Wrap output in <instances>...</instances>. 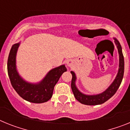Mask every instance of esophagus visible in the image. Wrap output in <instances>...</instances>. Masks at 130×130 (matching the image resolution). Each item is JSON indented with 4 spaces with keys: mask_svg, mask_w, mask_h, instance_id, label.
<instances>
[{
    "mask_svg": "<svg viewBox=\"0 0 130 130\" xmlns=\"http://www.w3.org/2000/svg\"><path fill=\"white\" fill-rule=\"evenodd\" d=\"M72 64H73V61H72V60H68L67 61H66V65H67V66H69V67H70V66H72Z\"/></svg>",
    "mask_w": 130,
    "mask_h": 130,
    "instance_id": "obj_1",
    "label": "esophagus"
}]
</instances>
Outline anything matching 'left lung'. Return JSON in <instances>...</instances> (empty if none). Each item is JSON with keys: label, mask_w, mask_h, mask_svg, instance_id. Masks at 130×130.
Here are the masks:
<instances>
[{"label": "left lung", "mask_w": 130, "mask_h": 130, "mask_svg": "<svg viewBox=\"0 0 130 130\" xmlns=\"http://www.w3.org/2000/svg\"><path fill=\"white\" fill-rule=\"evenodd\" d=\"M113 39L115 40V43L117 45L119 55V70L114 81H112V83L109 86L106 90L97 94H86L81 92L76 85V74L73 71L70 72L72 75V84H71L72 90L76 100L79 101L81 104L87 105H96L104 104L115 94L118 88L120 87L123 79L124 72V56L120 43L116 38H113Z\"/></svg>", "instance_id": "obj_1"}]
</instances>
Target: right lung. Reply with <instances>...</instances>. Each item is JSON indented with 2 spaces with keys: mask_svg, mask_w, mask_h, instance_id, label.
Instances as JSON below:
<instances>
[{
  "mask_svg": "<svg viewBox=\"0 0 130 130\" xmlns=\"http://www.w3.org/2000/svg\"><path fill=\"white\" fill-rule=\"evenodd\" d=\"M21 42L12 45L8 59L7 68L11 85L18 94L25 100L42 104L51 99L54 87L64 72L67 71L64 64L51 69L40 81L30 83L21 76L17 69L16 56Z\"/></svg>",
  "mask_w": 130,
  "mask_h": 130,
  "instance_id": "obj_1",
  "label": "right lung"
}]
</instances>
